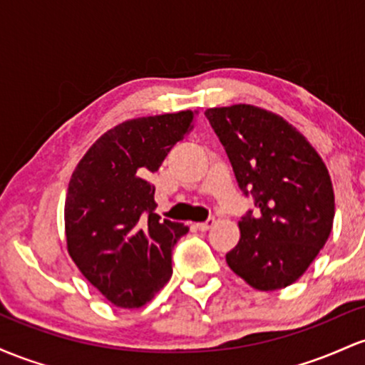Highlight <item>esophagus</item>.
Returning a JSON list of instances; mask_svg holds the SVG:
<instances>
[{"instance_id":"esophagus-1","label":"esophagus","mask_w":365,"mask_h":365,"mask_svg":"<svg viewBox=\"0 0 365 365\" xmlns=\"http://www.w3.org/2000/svg\"><path fill=\"white\" fill-rule=\"evenodd\" d=\"M214 224H215V217H208V219L205 220V222L196 224V227H198L200 231H208V229L214 227Z\"/></svg>"}]
</instances>
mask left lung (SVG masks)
<instances>
[{"mask_svg":"<svg viewBox=\"0 0 365 365\" xmlns=\"http://www.w3.org/2000/svg\"><path fill=\"white\" fill-rule=\"evenodd\" d=\"M226 150L245 196L255 198L237 222L241 237L227 265L259 292L300 279L324 247L334 219V193L321 155L297 128L253 105L205 112Z\"/></svg>","mask_w":365,"mask_h":365,"instance_id":"left-lung-1","label":"left lung"}]
</instances>
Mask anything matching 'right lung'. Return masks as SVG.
<instances>
[{"instance_id": "obj_1", "label": "right lung", "mask_w": 365, "mask_h": 365, "mask_svg": "<svg viewBox=\"0 0 365 365\" xmlns=\"http://www.w3.org/2000/svg\"><path fill=\"white\" fill-rule=\"evenodd\" d=\"M196 112L115 125L77 163L65 198L67 250L83 276L120 309L146 305L172 276V248L190 229L155 214L148 175L190 134Z\"/></svg>"}]
</instances>
